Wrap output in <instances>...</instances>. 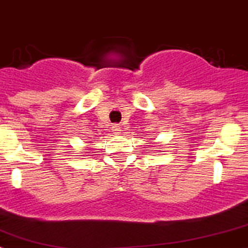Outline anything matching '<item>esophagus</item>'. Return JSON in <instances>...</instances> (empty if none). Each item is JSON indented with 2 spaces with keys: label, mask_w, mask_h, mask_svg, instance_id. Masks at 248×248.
Wrapping results in <instances>:
<instances>
[{
  "label": "esophagus",
  "mask_w": 248,
  "mask_h": 248,
  "mask_svg": "<svg viewBox=\"0 0 248 248\" xmlns=\"http://www.w3.org/2000/svg\"><path fill=\"white\" fill-rule=\"evenodd\" d=\"M111 129H112V131H111V132H112L113 135H119L120 131H121V129H120V126H119V124H113L112 128H111Z\"/></svg>",
  "instance_id": "obj_1"
}]
</instances>
